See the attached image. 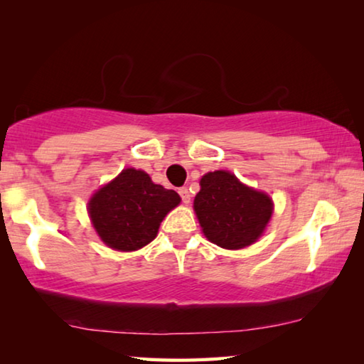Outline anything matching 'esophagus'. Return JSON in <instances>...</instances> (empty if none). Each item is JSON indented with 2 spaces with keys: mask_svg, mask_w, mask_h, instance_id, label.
<instances>
[{
  "mask_svg": "<svg viewBox=\"0 0 364 364\" xmlns=\"http://www.w3.org/2000/svg\"><path fill=\"white\" fill-rule=\"evenodd\" d=\"M178 193H180V196H181V200L184 202V204H189V200H191V194H189L188 188H180V189H178Z\"/></svg>",
  "mask_w": 364,
  "mask_h": 364,
  "instance_id": "esophagus-1",
  "label": "esophagus"
}]
</instances>
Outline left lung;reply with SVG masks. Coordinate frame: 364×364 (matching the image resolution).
I'll use <instances>...</instances> for the list:
<instances>
[{
  "instance_id": "left-lung-1",
  "label": "left lung",
  "mask_w": 364,
  "mask_h": 364,
  "mask_svg": "<svg viewBox=\"0 0 364 364\" xmlns=\"http://www.w3.org/2000/svg\"><path fill=\"white\" fill-rule=\"evenodd\" d=\"M194 212L208 241L237 250L262 236L273 215L268 194L249 188L226 170L208 171L200 178Z\"/></svg>"
}]
</instances>
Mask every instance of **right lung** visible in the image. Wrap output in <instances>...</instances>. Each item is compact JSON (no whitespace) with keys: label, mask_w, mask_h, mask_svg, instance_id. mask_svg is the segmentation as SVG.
Returning <instances> with one entry per match:
<instances>
[{"label":"right lung","mask_w":364,"mask_h":364,"mask_svg":"<svg viewBox=\"0 0 364 364\" xmlns=\"http://www.w3.org/2000/svg\"><path fill=\"white\" fill-rule=\"evenodd\" d=\"M180 200L178 193L152 183L146 171L125 168L93 194L88 213L104 244L114 250L132 252L157 236L165 215Z\"/></svg>","instance_id":"add662e5"}]
</instances>
